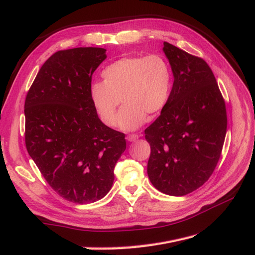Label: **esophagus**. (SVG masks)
<instances>
[{"label":"esophagus","instance_id":"esophagus-1","mask_svg":"<svg viewBox=\"0 0 255 255\" xmlns=\"http://www.w3.org/2000/svg\"><path fill=\"white\" fill-rule=\"evenodd\" d=\"M138 138H139V136H138L137 134H129L127 136L128 141H136Z\"/></svg>","mask_w":255,"mask_h":255}]
</instances>
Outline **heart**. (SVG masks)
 <instances>
[{"label": "heart", "instance_id": "1", "mask_svg": "<svg viewBox=\"0 0 255 255\" xmlns=\"http://www.w3.org/2000/svg\"><path fill=\"white\" fill-rule=\"evenodd\" d=\"M103 82L90 86V99L102 121L116 123L120 99L125 105L119 112L118 125L134 130L166 106L171 94L172 75L168 61L159 54L128 56L114 61L102 71Z\"/></svg>", "mask_w": 255, "mask_h": 255}]
</instances>
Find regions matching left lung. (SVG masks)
Returning <instances> with one entry per match:
<instances>
[{
    "instance_id": "8db88e82",
    "label": "left lung",
    "mask_w": 255,
    "mask_h": 255,
    "mask_svg": "<svg viewBox=\"0 0 255 255\" xmlns=\"http://www.w3.org/2000/svg\"><path fill=\"white\" fill-rule=\"evenodd\" d=\"M173 85L159 117L144 129L153 186L181 197L210 179L227 134V110L212 69L202 58L164 42Z\"/></svg>"
}]
</instances>
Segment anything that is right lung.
<instances>
[{"label": "right lung", "mask_w": 255, "mask_h": 255, "mask_svg": "<svg viewBox=\"0 0 255 255\" xmlns=\"http://www.w3.org/2000/svg\"><path fill=\"white\" fill-rule=\"evenodd\" d=\"M105 53L91 47L54 53L40 68L24 104L29 156L60 197L78 204L106 196L127 148L125 134L99 119L90 99L91 76Z\"/></svg>", "instance_id": "1"}]
</instances>
